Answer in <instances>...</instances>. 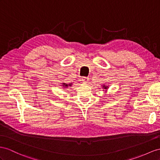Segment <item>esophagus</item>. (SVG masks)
<instances>
[{
  "instance_id": "34e87169",
  "label": "esophagus",
  "mask_w": 160,
  "mask_h": 160,
  "mask_svg": "<svg viewBox=\"0 0 160 160\" xmlns=\"http://www.w3.org/2000/svg\"><path fill=\"white\" fill-rule=\"evenodd\" d=\"M82 81L85 83H88V81H89V78L88 77H82Z\"/></svg>"
}]
</instances>
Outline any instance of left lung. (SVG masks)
I'll return each mask as SVG.
<instances>
[{
  "label": "left lung",
  "mask_w": 160,
  "mask_h": 160,
  "mask_svg": "<svg viewBox=\"0 0 160 160\" xmlns=\"http://www.w3.org/2000/svg\"><path fill=\"white\" fill-rule=\"evenodd\" d=\"M104 87V88H106V87Z\"/></svg>",
  "instance_id": "obj_1"
}]
</instances>
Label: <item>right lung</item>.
<instances>
[{"label": "right lung", "mask_w": 160, "mask_h": 160, "mask_svg": "<svg viewBox=\"0 0 160 160\" xmlns=\"http://www.w3.org/2000/svg\"><path fill=\"white\" fill-rule=\"evenodd\" d=\"M69 85H71V84H69ZM63 87H68V84H65L64 83H63Z\"/></svg>", "instance_id": "1"}]
</instances>
